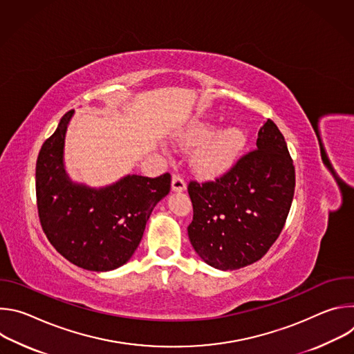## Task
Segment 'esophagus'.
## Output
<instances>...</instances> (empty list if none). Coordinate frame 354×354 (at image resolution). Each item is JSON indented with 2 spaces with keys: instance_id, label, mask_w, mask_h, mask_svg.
<instances>
[{
  "instance_id": "1",
  "label": "esophagus",
  "mask_w": 354,
  "mask_h": 354,
  "mask_svg": "<svg viewBox=\"0 0 354 354\" xmlns=\"http://www.w3.org/2000/svg\"><path fill=\"white\" fill-rule=\"evenodd\" d=\"M171 187H172V190H174V192H178V193L185 192V190H186V182L183 180V178H182V176H179V175H174V176H172Z\"/></svg>"
}]
</instances>
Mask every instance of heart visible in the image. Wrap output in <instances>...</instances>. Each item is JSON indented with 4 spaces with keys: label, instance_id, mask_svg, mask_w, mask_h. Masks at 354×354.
Instances as JSON below:
<instances>
[{
    "label": "heart",
    "instance_id": "obj_1",
    "mask_svg": "<svg viewBox=\"0 0 354 354\" xmlns=\"http://www.w3.org/2000/svg\"><path fill=\"white\" fill-rule=\"evenodd\" d=\"M183 144L186 147H199L193 164L196 169L205 175H217L227 171L239 157L246 144L243 130L236 126H228L217 131L210 123H198L186 134Z\"/></svg>",
    "mask_w": 354,
    "mask_h": 354
}]
</instances>
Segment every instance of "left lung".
<instances>
[{"mask_svg":"<svg viewBox=\"0 0 354 354\" xmlns=\"http://www.w3.org/2000/svg\"><path fill=\"white\" fill-rule=\"evenodd\" d=\"M295 187L287 144L268 120L257 149L216 182L189 183L193 220L187 235L196 254L218 270H236L259 261L280 235Z\"/></svg>","mask_w":354,"mask_h":354,"instance_id":"left-lung-1","label":"left lung"}]
</instances>
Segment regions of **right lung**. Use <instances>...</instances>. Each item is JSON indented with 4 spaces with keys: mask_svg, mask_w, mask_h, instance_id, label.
Wrapping results in <instances>:
<instances>
[{
    "mask_svg": "<svg viewBox=\"0 0 354 354\" xmlns=\"http://www.w3.org/2000/svg\"><path fill=\"white\" fill-rule=\"evenodd\" d=\"M74 111L47 138L36 162V197L41 228L59 254L78 268L109 272L127 263L171 175H126L104 187L74 182L64 164L66 133Z\"/></svg>",
    "mask_w": 354,
    "mask_h": 354,
    "instance_id": "add662e5",
    "label": "right lung"
}]
</instances>
